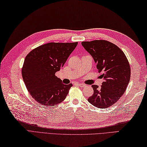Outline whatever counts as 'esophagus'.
Instances as JSON below:
<instances>
[{
	"mask_svg": "<svg viewBox=\"0 0 147 147\" xmlns=\"http://www.w3.org/2000/svg\"><path fill=\"white\" fill-rule=\"evenodd\" d=\"M77 84H78V86L81 87V88H85V87L87 86L86 84H82V83H78Z\"/></svg>",
	"mask_w": 147,
	"mask_h": 147,
	"instance_id": "1",
	"label": "esophagus"
}]
</instances>
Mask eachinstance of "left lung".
<instances>
[{"instance_id": "left-lung-1", "label": "left lung", "mask_w": 147, "mask_h": 147, "mask_svg": "<svg viewBox=\"0 0 147 147\" xmlns=\"http://www.w3.org/2000/svg\"><path fill=\"white\" fill-rule=\"evenodd\" d=\"M82 46L93 58L102 85H92L94 93L88 98L92 105L106 109L113 105L125 92L131 77V68L124 52L105 40L82 42Z\"/></svg>"}]
</instances>
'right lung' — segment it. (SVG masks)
<instances>
[{"mask_svg": "<svg viewBox=\"0 0 147 147\" xmlns=\"http://www.w3.org/2000/svg\"><path fill=\"white\" fill-rule=\"evenodd\" d=\"M78 42H49L36 47L25 57L22 73L32 97L44 106H55L63 101L72 84H63L55 76L63 67Z\"/></svg>", "mask_w": 147, "mask_h": 147, "instance_id": "add662e5", "label": "right lung"}]
</instances>
